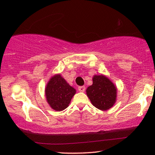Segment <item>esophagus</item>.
<instances>
[{"label": "esophagus", "mask_w": 155, "mask_h": 155, "mask_svg": "<svg viewBox=\"0 0 155 155\" xmlns=\"http://www.w3.org/2000/svg\"><path fill=\"white\" fill-rule=\"evenodd\" d=\"M78 90H79V92H84V91H85V87H84V86H80V87H78Z\"/></svg>", "instance_id": "1"}]
</instances>
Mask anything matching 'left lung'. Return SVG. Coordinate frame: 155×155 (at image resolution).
<instances>
[{
    "label": "left lung",
    "mask_w": 155,
    "mask_h": 155,
    "mask_svg": "<svg viewBox=\"0 0 155 155\" xmlns=\"http://www.w3.org/2000/svg\"><path fill=\"white\" fill-rule=\"evenodd\" d=\"M93 83L88 87L86 93L92 105L101 111H107L116 103L117 87L104 75H95L92 78Z\"/></svg>",
    "instance_id": "left-lung-1"
}]
</instances>
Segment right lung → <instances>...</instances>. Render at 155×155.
I'll return each instance as SVG.
<instances>
[{"label": "right lung", "mask_w": 155, "mask_h": 155, "mask_svg": "<svg viewBox=\"0 0 155 155\" xmlns=\"http://www.w3.org/2000/svg\"><path fill=\"white\" fill-rule=\"evenodd\" d=\"M75 93V89L70 85L61 74L52 76L45 87L47 103L56 111L66 109Z\"/></svg>", "instance_id": "right-lung-1"}]
</instances>
